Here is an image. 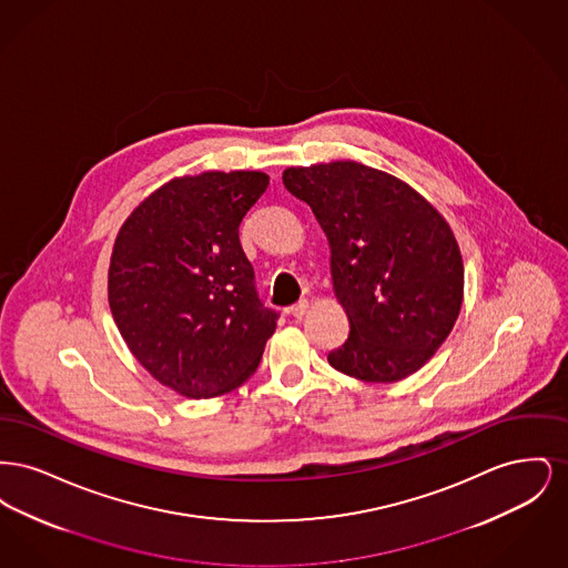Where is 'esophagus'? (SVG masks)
<instances>
[{"label": "esophagus", "instance_id": "1", "mask_svg": "<svg viewBox=\"0 0 568 568\" xmlns=\"http://www.w3.org/2000/svg\"><path fill=\"white\" fill-rule=\"evenodd\" d=\"M292 317H296V320H302L306 313H308V300H297L294 306H290V311H287Z\"/></svg>", "mask_w": 568, "mask_h": 568}]
</instances>
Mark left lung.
Masks as SVG:
<instances>
[{
    "label": "left lung",
    "instance_id": "1",
    "mask_svg": "<svg viewBox=\"0 0 568 568\" xmlns=\"http://www.w3.org/2000/svg\"><path fill=\"white\" fill-rule=\"evenodd\" d=\"M283 185L317 216L349 317V338L327 353L329 366L368 383L417 373L454 329L464 297L449 223L400 179L364 163L287 168Z\"/></svg>",
    "mask_w": 568,
    "mask_h": 568
}]
</instances>
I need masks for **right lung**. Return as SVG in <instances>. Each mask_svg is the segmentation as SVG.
Listing matches in <instances>:
<instances>
[{"instance_id": "right-lung-1", "label": "right lung", "mask_w": 568, "mask_h": 568, "mask_svg": "<svg viewBox=\"0 0 568 568\" xmlns=\"http://www.w3.org/2000/svg\"><path fill=\"white\" fill-rule=\"evenodd\" d=\"M268 183L244 170L172 179L119 230L109 268L114 324L135 359L181 396L243 385L276 327L239 239Z\"/></svg>"}]
</instances>
